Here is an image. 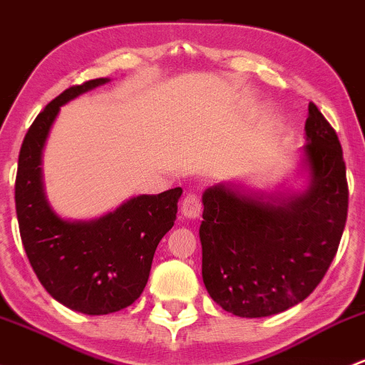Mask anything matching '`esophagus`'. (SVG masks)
<instances>
[{
  "label": "esophagus",
  "instance_id": "obj_1",
  "mask_svg": "<svg viewBox=\"0 0 365 365\" xmlns=\"http://www.w3.org/2000/svg\"><path fill=\"white\" fill-rule=\"evenodd\" d=\"M201 213V200L196 194H187L182 201V215L185 219H197Z\"/></svg>",
  "mask_w": 365,
  "mask_h": 365
}]
</instances>
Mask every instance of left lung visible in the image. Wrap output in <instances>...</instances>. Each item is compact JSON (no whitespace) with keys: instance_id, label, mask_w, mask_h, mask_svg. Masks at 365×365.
I'll list each match as a JSON object with an SVG mask.
<instances>
[{"instance_id":"8db88e82","label":"left lung","mask_w":365,"mask_h":365,"mask_svg":"<svg viewBox=\"0 0 365 365\" xmlns=\"http://www.w3.org/2000/svg\"><path fill=\"white\" fill-rule=\"evenodd\" d=\"M302 192L217 183L203 192V282L224 311L264 318L305 300L336 256L348 215V183L336 130L309 104Z\"/></svg>"}]
</instances>
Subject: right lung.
<instances>
[{"label": "right lung", "instance_id": "1", "mask_svg": "<svg viewBox=\"0 0 365 365\" xmlns=\"http://www.w3.org/2000/svg\"><path fill=\"white\" fill-rule=\"evenodd\" d=\"M109 81H86L46 106L26 134L16 178L21 240L36 277L54 300L90 316L121 311L138 300L182 196V187L143 194L91 220L63 219L49 205L42 155L60 108Z\"/></svg>", "mask_w": 365, "mask_h": 365}]
</instances>
